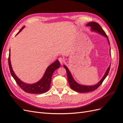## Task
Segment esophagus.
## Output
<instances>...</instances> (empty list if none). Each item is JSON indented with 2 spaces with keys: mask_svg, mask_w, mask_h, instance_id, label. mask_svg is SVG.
Listing matches in <instances>:
<instances>
[{
  "mask_svg": "<svg viewBox=\"0 0 123 123\" xmlns=\"http://www.w3.org/2000/svg\"><path fill=\"white\" fill-rule=\"evenodd\" d=\"M58 61H59V62H60V63H61V64H62L64 62H65V60H64V59L63 58H62V57H59V58H58Z\"/></svg>",
  "mask_w": 123,
  "mask_h": 123,
  "instance_id": "esophagus-1",
  "label": "esophagus"
}]
</instances>
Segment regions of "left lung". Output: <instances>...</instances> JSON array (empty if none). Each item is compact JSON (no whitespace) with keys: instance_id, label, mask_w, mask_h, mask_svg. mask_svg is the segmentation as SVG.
Wrapping results in <instances>:
<instances>
[{"instance_id":"left-lung-1","label":"left lung","mask_w":123,"mask_h":123,"mask_svg":"<svg viewBox=\"0 0 123 123\" xmlns=\"http://www.w3.org/2000/svg\"><path fill=\"white\" fill-rule=\"evenodd\" d=\"M87 25L91 27V30L92 31H95V32H98V33H99V34L106 37L107 38L109 44H110L109 40L108 39V38L107 34H106L105 31L103 30V29L102 28V27H100V25L98 23H96V22H91V23H89L88 24H87ZM64 67L66 70L67 74L68 80L69 83L70 88H71L72 90L79 93H87V92H91L92 91H94L100 86V85L102 84L103 81L106 79V77H107L108 74L109 73L110 68V65L108 67V68L107 69L105 75H104L102 80H100L97 84L93 86H85V85H81L77 83L76 81L74 80L70 72L69 71V70L67 68V67L65 65H64Z\"/></svg>"}]
</instances>
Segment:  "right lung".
Masks as SVG:
<instances>
[{"label": "right lung", "instance_id": "right-lung-1", "mask_svg": "<svg viewBox=\"0 0 123 123\" xmlns=\"http://www.w3.org/2000/svg\"><path fill=\"white\" fill-rule=\"evenodd\" d=\"M24 28V27H23L17 33V34L20 32V31ZM8 63L11 75H12V76L14 78L15 80L16 81V82L18 84V85L25 92L33 94L43 93H45L49 90V88H50V84L51 82L52 74L56 69L60 67L61 65L60 62H59L58 60H56L53 64H51L48 67L43 77H42V79L39 81L35 84H28L21 81V80L18 79L15 75V74L14 73L11 64L10 49L9 50Z\"/></svg>", "mask_w": 123, "mask_h": 123}]
</instances>
